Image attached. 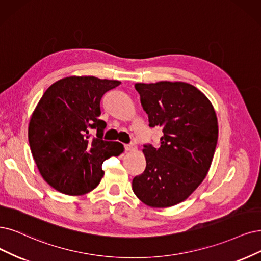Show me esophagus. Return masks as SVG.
<instances>
[{
	"label": "esophagus",
	"mask_w": 261,
	"mask_h": 261,
	"mask_svg": "<svg viewBox=\"0 0 261 261\" xmlns=\"http://www.w3.org/2000/svg\"><path fill=\"white\" fill-rule=\"evenodd\" d=\"M137 149V146L134 144H125L124 145V150L125 151H133Z\"/></svg>",
	"instance_id": "obj_1"
}]
</instances>
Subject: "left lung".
<instances>
[{
    "label": "left lung",
    "instance_id": "obj_1",
    "mask_svg": "<svg viewBox=\"0 0 261 261\" xmlns=\"http://www.w3.org/2000/svg\"><path fill=\"white\" fill-rule=\"evenodd\" d=\"M149 127H161L160 147L144 145L146 168L132 180L136 196L151 207L186 200L206 176L218 139L213 105L182 82L136 84Z\"/></svg>",
    "mask_w": 261,
    "mask_h": 261
}]
</instances>
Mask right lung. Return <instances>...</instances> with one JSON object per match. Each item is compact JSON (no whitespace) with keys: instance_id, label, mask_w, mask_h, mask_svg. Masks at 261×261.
I'll return each mask as SVG.
<instances>
[{"instance_id":"obj_1","label":"right lung","mask_w":261,"mask_h":261,"mask_svg":"<svg viewBox=\"0 0 261 261\" xmlns=\"http://www.w3.org/2000/svg\"><path fill=\"white\" fill-rule=\"evenodd\" d=\"M119 81L94 76L65 77L48 88L29 123V144L43 178L56 190L81 196L93 190L104 175L102 163L123 151L119 142L104 141L99 119L104 93ZM97 132L91 139V131Z\"/></svg>"}]
</instances>
